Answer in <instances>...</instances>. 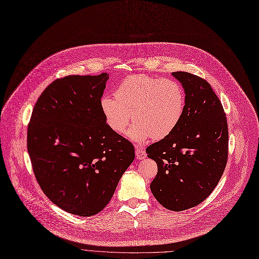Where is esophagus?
Wrapping results in <instances>:
<instances>
[{
    "label": "esophagus",
    "instance_id": "34e87169",
    "mask_svg": "<svg viewBox=\"0 0 259 259\" xmlns=\"http://www.w3.org/2000/svg\"><path fill=\"white\" fill-rule=\"evenodd\" d=\"M136 156L138 160H143L146 157V152L141 146H136Z\"/></svg>",
    "mask_w": 259,
    "mask_h": 259
}]
</instances>
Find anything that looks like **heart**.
I'll return each mask as SVG.
<instances>
[{"instance_id": "obj_1", "label": "heart", "mask_w": 259, "mask_h": 259, "mask_svg": "<svg viewBox=\"0 0 259 259\" xmlns=\"http://www.w3.org/2000/svg\"><path fill=\"white\" fill-rule=\"evenodd\" d=\"M115 98L104 95L99 102L109 127L122 134L133 121L127 137L142 142L169 136L180 123L186 106L183 86L174 79L146 74L130 75L117 86Z\"/></svg>"}]
</instances>
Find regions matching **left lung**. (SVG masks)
<instances>
[{"label":"left lung","mask_w":259,"mask_h":259,"mask_svg":"<svg viewBox=\"0 0 259 259\" xmlns=\"http://www.w3.org/2000/svg\"><path fill=\"white\" fill-rule=\"evenodd\" d=\"M172 75L186 93L176 128L146 148L157 173L150 190L164 207L182 211L200 204L221 180L228 157L227 118L204 78L186 71Z\"/></svg>","instance_id":"1"}]
</instances>
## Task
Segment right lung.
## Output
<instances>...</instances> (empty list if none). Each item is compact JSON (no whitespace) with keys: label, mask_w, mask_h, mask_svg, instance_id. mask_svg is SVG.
Here are the masks:
<instances>
[{"label":"right lung","mask_w":259,"mask_h":259,"mask_svg":"<svg viewBox=\"0 0 259 259\" xmlns=\"http://www.w3.org/2000/svg\"><path fill=\"white\" fill-rule=\"evenodd\" d=\"M109 74L68 75L36 102L27 147L36 180L50 200L69 213L102 211L135 158V148L106 122L99 102Z\"/></svg>","instance_id":"right-lung-1"}]
</instances>
